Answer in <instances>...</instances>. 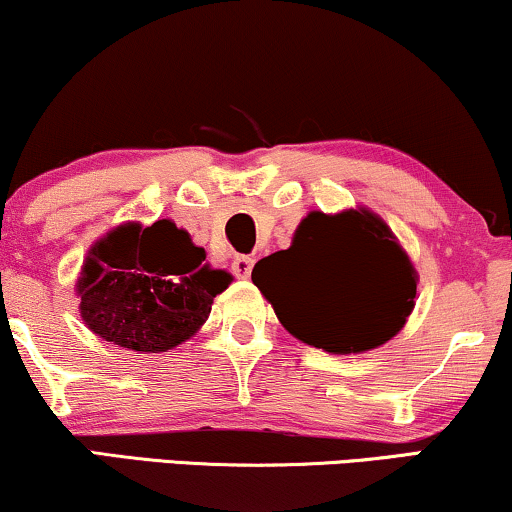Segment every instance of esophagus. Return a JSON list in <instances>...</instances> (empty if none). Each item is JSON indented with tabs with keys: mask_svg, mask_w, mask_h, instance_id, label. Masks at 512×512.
Wrapping results in <instances>:
<instances>
[{
	"mask_svg": "<svg viewBox=\"0 0 512 512\" xmlns=\"http://www.w3.org/2000/svg\"><path fill=\"white\" fill-rule=\"evenodd\" d=\"M252 264H255V260H252V257H248V255H238L234 262H231V271H234V274L238 276V278H250V274H252Z\"/></svg>",
	"mask_w": 512,
	"mask_h": 512,
	"instance_id": "obj_1",
	"label": "esophagus"
}]
</instances>
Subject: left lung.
Masks as SVG:
<instances>
[{
    "instance_id": "obj_1",
    "label": "left lung",
    "mask_w": 512,
    "mask_h": 512,
    "mask_svg": "<svg viewBox=\"0 0 512 512\" xmlns=\"http://www.w3.org/2000/svg\"><path fill=\"white\" fill-rule=\"evenodd\" d=\"M252 283L290 335L328 354L385 345L404 328L418 295L411 257L368 208L312 210L288 250L255 264Z\"/></svg>"
}]
</instances>
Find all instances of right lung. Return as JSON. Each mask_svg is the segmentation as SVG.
<instances>
[{
	"label": "right lung",
	"mask_w": 512,
	"mask_h": 512,
	"mask_svg": "<svg viewBox=\"0 0 512 512\" xmlns=\"http://www.w3.org/2000/svg\"><path fill=\"white\" fill-rule=\"evenodd\" d=\"M234 276L205 264V250L172 219L125 222L84 257L75 293L92 333L139 354H158L193 338L212 300Z\"/></svg>",
	"instance_id": "obj_1"
}]
</instances>
